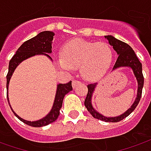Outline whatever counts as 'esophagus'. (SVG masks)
Here are the masks:
<instances>
[{
	"mask_svg": "<svg viewBox=\"0 0 151 151\" xmlns=\"http://www.w3.org/2000/svg\"><path fill=\"white\" fill-rule=\"evenodd\" d=\"M80 81H78V80H73V88H75L76 87H77V85H78Z\"/></svg>",
	"mask_w": 151,
	"mask_h": 151,
	"instance_id": "obj_1",
	"label": "esophagus"
}]
</instances>
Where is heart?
<instances>
[{"label": "heart", "mask_w": 151, "mask_h": 151, "mask_svg": "<svg viewBox=\"0 0 151 151\" xmlns=\"http://www.w3.org/2000/svg\"><path fill=\"white\" fill-rule=\"evenodd\" d=\"M112 59L113 51L108 44L75 39L64 44L62 56L57 58V63L64 70L79 67L84 78L95 80L108 71Z\"/></svg>", "instance_id": "1"}]
</instances>
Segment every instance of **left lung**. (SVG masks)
<instances>
[{
    "label": "left lung",
    "instance_id": "8db88e82",
    "mask_svg": "<svg viewBox=\"0 0 151 151\" xmlns=\"http://www.w3.org/2000/svg\"><path fill=\"white\" fill-rule=\"evenodd\" d=\"M105 39L108 40L109 45L112 46L113 50L116 52V54L118 55V58L116 59V62L112 68V71H114L117 68H120L127 67L130 68L133 72V74L135 76L136 82H137L136 97L134 102L132 103V105L131 106V107L129 109H127L124 113L116 116H106L96 111V109L93 106L92 97H93L97 83H92L88 85V92L87 94L86 99L84 101V105L90 112V114L92 115L94 118L104 121L106 122H120L124 118H126L127 116L131 114L132 111L136 109V107L140 101L141 93H142V88L144 86V77L142 74V64L139 61L134 50H132V48L129 45L116 39L112 35H105Z\"/></svg>",
    "mask_w": 151,
    "mask_h": 151
}]
</instances>
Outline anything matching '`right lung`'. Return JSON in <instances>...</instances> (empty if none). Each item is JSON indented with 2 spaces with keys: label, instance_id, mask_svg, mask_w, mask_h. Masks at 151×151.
I'll use <instances>...</instances> for the list:
<instances>
[{
  "label": "right lung",
  "instance_id": "right-lung-1",
  "mask_svg": "<svg viewBox=\"0 0 151 151\" xmlns=\"http://www.w3.org/2000/svg\"><path fill=\"white\" fill-rule=\"evenodd\" d=\"M54 33L52 31H42L39 33L36 36L32 39L29 40L23 43L21 46L15 52V54L12 57L10 63H9V68H8V73L6 75V89H7V100L9 102V97H8V89H9V83L11 78V76L15 72V68L21 62L31 58L35 55H45L50 60H53L49 54L52 53V43L54 40ZM73 90L72 88V82L70 81L68 83H59L57 85V90L56 94L54 97V104L51 108L50 111L46 115L45 117L40 119L35 122H29L24 119L19 117L18 115L15 113L11 107V104L9 102V105L11 106V110L13 113L15 115L17 118L20 120L22 122L27 124L30 127H41L47 126L50 123L55 122L59 116V110L62 107L63 100L64 96Z\"/></svg>",
  "mask_w": 151,
  "mask_h": 151
}]
</instances>
